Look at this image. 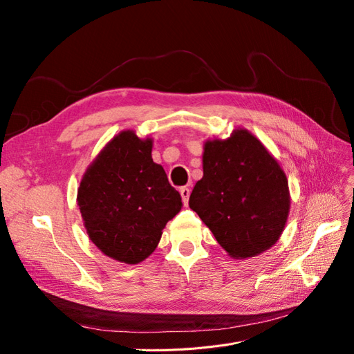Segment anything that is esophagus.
<instances>
[{"mask_svg": "<svg viewBox=\"0 0 354 354\" xmlns=\"http://www.w3.org/2000/svg\"><path fill=\"white\" fill-rule=\"evenodd\" d=\"M180 195H181V201H183V205L187 207L189 196H190V189L189 187H181L180 189Z\"/></svg>", "mask_w": 354, "mask_h": 354, "instance_id": "esophagus-1", "label": "esophagus"}]
</instances>
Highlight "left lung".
<instances>
[{
	"mask_svg": "<svg viewBox=\"0 0 354 354\" xmlns=\"http://www.w3.org/2000/svg\"><path fill=\"white\" fill-rule=\"evenodd\" d=\"M203 177L189 207L233 259L269 250L282 234L289 212L288 180L277 160L246 130L203 147Z\"/></svg>",
	"mask_w": 354,
	"mask_h": 354,
	"instance_id": "obj_1",
	"label": "left lung"
}]
</instances>
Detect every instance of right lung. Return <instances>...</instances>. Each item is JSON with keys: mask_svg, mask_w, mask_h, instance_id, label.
Instances as JSON below:
<instances>
[{"mask_svg": "<svg viewBox=\"0 0 354 354\" xmlns=\"http://www.w3.org/2000/svg\"><path fill=\"white\" fill-rule=\"evenodd\" d=\"M78 205L93 243L113 260L137 264L151 255L181 196L152 159V140L122 131L84 174Z\"/></svg>", "mask_w": 354, "mask_h": 354, "instance_id": "obj_1", "label": "right lung"}]
</instances>
